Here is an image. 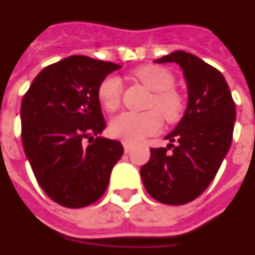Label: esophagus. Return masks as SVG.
Wrapping results in <instances>:
<instances>
[{"mask_svg": "<svg viewBox=\"0 0 255 255\" xmlns=\"http://www.w3.org/2000/svg\"><path fill=\"white\" fill-rule=\"evenodd\" d=\"M124 149H125V153H129L133 149V145L129 144V142H124Z\"/></svg>", "mask_w": 255, "mask_h": 255, "instance_id": "1", "label": "esophagus"}]
</instances>
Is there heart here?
<instances>
[{
  "instance_id": "obj_1",
  "label": "heart",
  "mask_w": 255,
  "mask_h": 255,
  "mask_svg": "<svg viewBox=\"0 0 255 255\" xmlns=\"http://www.w3.org/2000/svg\"><path fill=\"white\" fill-rule=\"evenodd\" d=\"M134 77L153 91L144 113H122L110 122V133L128 142H138L146 135L161 129L163 120L167 124H176L185 113V98L175 89V76L170 69L159 65H144L133 72ZM124 85L118 76L110 74L100 81L98 99L107 111H115L121 106Z\"/></svg>"
}]
</instances>
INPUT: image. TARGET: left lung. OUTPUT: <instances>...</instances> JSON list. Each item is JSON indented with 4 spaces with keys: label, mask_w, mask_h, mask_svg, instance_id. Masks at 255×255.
I'll return each mask as SVG.
<instances>
[{
    "label": "left lung",
    "mask_w": 255,
    "mask_h": 255,
    "mask_svg": "<svg viewBox=\"0 0 255 255\" xmlns=\"http://www.w3.org/2000/svg\"><path fill=\"white\" fill-rule=\"evenodd\" d=\"M156 62L181 65L189 88L186 113L167 135V148H150L141 167L150 197L167 205L196 200L215 179L232 142L235 102L226 79L216 68L186 51H174Z\"/></svg>",
    "instance_id": "8db88e82"
}]
</instances>
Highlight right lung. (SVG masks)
I'll use <instances>...</instances> for the list:
<instances>
[{
    "label": "right lung",
    "instance_id": "right-lung-1",
    "mask_svg": "<svg viewBox=\"0 0 255 255\" xmlns=\"http://www.w3.org/2000/svg\"><path fill=\"white\" fill-rule=\"evenodd\" d=\"M120 68L72 55L46 66L24 95V152L39 186L65 208L98 201L109 186L113 167L124 155L120 141L95 137L106 128L98 87Z\"/></svg>",
    "mask_w": 255,
    "mask_h": 255
}]
</instances>
